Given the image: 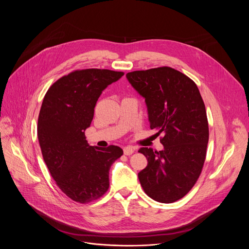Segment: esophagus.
<instances>
[{
  "instance_id": "34e87169",
  "label": "esophagus",
  "mask_w": 249,
  "mask_h": 249,
  "mask_svg": "<svg viewBox=\"0 0 249 249\" xmlns=\"http://www.w3.org/2000/svg\"><path fill=\"white\" fill-rule=\"evenodd\" d=\"M134 148L133 147H125L124 149H123V152H124V155H126V156H130V155H132L133 153H134Z\"/></svg>"
}]
</instances>
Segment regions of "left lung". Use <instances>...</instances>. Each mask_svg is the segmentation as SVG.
Here are the masks:
<instances>
[{
    "instance_id": "1",
    "label": "left lung",
    "mask_w": 249,
    "mask_h": 249,
    "mask_svg": "<svg viewBox=\"0 0 249 249\" xmlns=\"http://www.w3.org/2000/svg\"><path fill=\"white\" fill-rule=\"evenodd\" d=\"M145 98L150 128L162 134L160 152L141 148L148 165L138 173L148 196L172 203L185 196L202 171L209 141L205 104L196 84L169 67L126 75Z\"/></svg>"
}]
</instances>
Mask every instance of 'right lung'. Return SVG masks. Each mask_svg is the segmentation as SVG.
Wrapping results in <instances>:
<instances>
[{
    "mask_svg": "<svg viewBox=\"0 0 249 249\" xmlns=\"http://www.w3.org/2000/svg\"><path fill=\"white\" fill-rule=\"evenodd\" d=\"M123 75L104 69L75 71L44 96L37 125L42 156L59 188L76 202H91L107 191L110 166L123 155L117 146H89L85 136L100 94Z\"/></svg>",
    "mask_w": 249,
    "mask_h": 249,
    "instance_id": "1",
    "label": "right lung"
}]
</instances>
